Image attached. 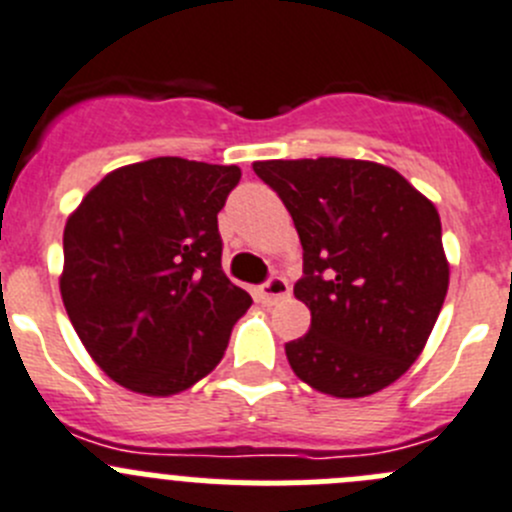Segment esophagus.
I'll use <instances>...</instances> for the list:
<instances>
[{"label": "esophagus", "instance_id": "obj_1", "mask_svg": "<svg viewBox=\"0 0 512 512\" xmlns=\"http://www.w3.org/2000/svg\"><path fill=\"white\" fill-rule=\"evenodd\" d=\"M257 293H260L262 303L272 305V303H278V300L288 298V295H290V285H288V280L280 278V275H272V278L267 280V283L260 285V290H257Z\"/></svg>", "mask_w": 512, "mask_h": 512}]
</instances>
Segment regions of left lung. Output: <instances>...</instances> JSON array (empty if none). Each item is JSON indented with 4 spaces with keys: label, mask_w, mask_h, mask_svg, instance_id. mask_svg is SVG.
Returning <instances> with one entry per match:
<instances>
[{
    "label": "left lung",
    "mask_w": 512,
    "mask_h": 512,
    "mask_svg": "<svg viewBox=\"0 0 512 512\" xmlns=\"http://www.w3.org/2000/svg\"><path fill=\"white\" fill-rule=\"evenodd\" d=\"M303 245L295 298L310 331L285 343L300 381L338 399L394 384L417 361L442 310L450 265L434 204L374 161H257Z\"/></svg>",
    "instance_id": "obj_1"
}]
</instances>
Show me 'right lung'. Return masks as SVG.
<instances>
[{"label": "right lung", "instance_id": "obj_1", "mask_svg": "<svg viewBox=\"0 0 512 512\" xmlns=\"http://www.w3.org/2000/svg\"><path fill=\"white\" fill-rule=\"evenodd\" d=\"M240 176L159 156L111 171L70 214L62 303L95 364L126 389L169 396L197 384L252 305L224 275L217 227Z\"/></svg>", "mask_w": 512, "mask_h": 512}]
</instances>
